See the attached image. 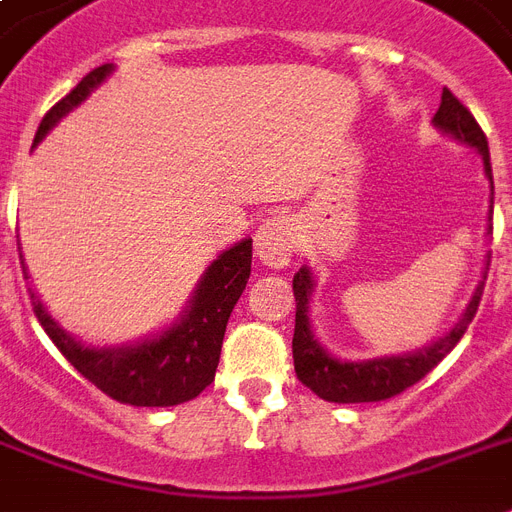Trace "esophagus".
<instances>
[{
    "instance_id": "obj_1",
    "label": "esophagus",
    "mask_w": 512,
    "mask_h": 512,
    "mask_svg": "<svg viewBox=\"0 0 512 512\" xmlns=\"http://www.w3.org/2000/svg\"><path fill=\"white\" fill-rule=\"evenodd\" d=\"M295 252V233H292V223L287 217H271L260 225V231L255 233V255L257 260L273 271H279L289 263V257Z\"/></svg>"
}]
</instances>
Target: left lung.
Returning a JSON list of instances; mask_svg holds the SVG:
<instances>
[{
    "label": "left lung",
    "mask_w": 512,
    "mask_h": 512,
    "mask_svg": "<svg viewBox=\"0 0 512 512\" xmlns=\"http://www.w3.org/2000/svg\"><path fill=\"white\" fill-rule=\"evenodd\" d=\"M438 130L449 132L462 143L478 148L484 156L486 177L492 180V162H489V143L481 130V124L476 122V116L470 114L468 108L462 106L460 100L454 98L452 90L441 92V106H438L436 116H433ZM494 193V183H492ZM492 255L486 260V271H489ZM484 281L478 284L476 295L470 300L468 311L462 313V319L454 324L438 342H433L430 348H422L417 353H406V356H390V358H374V361H337L321 348L319 342L313 340L311 321H308V300H311L313 279L308 268H300L292 279V289H295V337H292V356H295V372L300 377L305 388H311L313 393L324 401H335V404H361V401H385L398 393H404L406 388H412L414 382H420L430 369H436L449 350L462 340V335L468 332V324L473 321L484 295Z\"/></svg>",
    "instance_id": "left-lung-1"
}]
</instances>
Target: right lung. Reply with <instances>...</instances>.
Returning a JSON list of instances; mask_svg holds the SVG:
<instances>
[{"instance_id": "obj_1", "label": "right lung", "mask_w": 512, "mask_h": 512, "mask_svg": "<svg viewBox=\"0 0 512 512\" xmlns=\"http://www.w3.org/2000/svg\"><path fill=\"white\" fill-rule=\"evenodd\" d=\"M111 68H114L111 63L92 68L66 98H60L44 114L34 146L50 132V127H55L111 74ZM249 271H252V239H244L209 265L183 319L156 340L140 342L135 348H84L82 342L68 337L52 321L34 292H31V305L47 337L66 356L68 364L106 396L130 406H175L196 398L215 380L225 327L231 319L233 305L247 287Z\"/></svg>"}]
</instances>
